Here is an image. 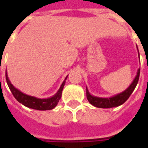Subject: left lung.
<instances>
[{
	"instance_id": "8db88e82",
	"label": "left lung",
	"mask_w": 148,
	"mask_h": 148,
	"mask_svg": "<svg viewBox=\"0 0 148 148\" xmlns=\"http://www.w3.org/2000/svg\"><path fill=\"white\" fill-rule=\"evenodd\" d=\"M138 50V47H137ZM138 55L140 58V54H139V50H138ZM140 68L138 69L137 71L136 76L135 77L132 82L130 84V86L127 87L126 90L118 93L116 95L110 97H99L93 96L92 94H90L89 90L86 87V97L89 102L92 106H95L97 108H102V109H109V108H113V107H117L121 105H123L130 97V95L132 93V92L135 90V88L136 86L139 77H140Z\"/></svg>"
}]
</instances>
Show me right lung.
I'll list each match as a JSON object with an SVG mask.
<instances>
[{"mask_svg":"<svg viewBox=\"0 0 148 148\" xmlns=\"http://www.w3.org/2000/svg\"><path fill=\"white\" fill-rule=\"evenodd\" d=\"M5 77H6L7 84H8V87L11 90L12 95L14 96L15 98L19 102L21 103L22 105H24V106H26L27 108H30V109H36V110H51V109H53L55 107H56L59 100L61 99L62 91L63 90V87L65 86L66 80L67 78L68 75L66 77L63 82L62 83L61 86L58 89L57 93L51 97H48V98H37L36 97L29 96L27 94L22 93L21 90L16 89L11 83V82L8 79L7 71L5 72Z\"/></svg>","mask_w":148,"mask_h":148,"instance_id":"right-lung-1","label":"right lung"}]
</instances>
